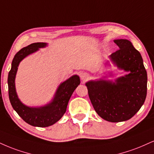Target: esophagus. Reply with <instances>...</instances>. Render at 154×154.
Instances as JSON below:
<instances>
[{
  "label": "esophagus",
  "mask_w": 154,
  "mask_h": 154,
  "mask_svg": "<svg viewBox=\"0 0 154 154\" xmlns=\"http://www.w3.org/2000/svg\"><path fill=\"white\" fill-rule=\"evenodd\" d=\"M80 78L82 80V82H85L89 78V75L88 73H85V72L80 74Z\"/></svg>",
  "instance_id": "esophagus-1"
}]
</instances>
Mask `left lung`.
Returning a JSON list of instances; mask_svg holds the SVG:
<instances>
[{"label":"left lung","instance_id":"left-lung-1","mask_svg":"<svg viewBox=\"0 0 154 154\" xmlns=\"http://www.w3.org/2000/svg\"><path fill=\"white\" fill-rule=\"evenodd\" d=\"M114 42L120 49L110 55L111 61L128 74L114 82L100 79L85 85L98 116L118 123L131 119L143 105L147 94V72L141 55L130 41L117 39Z\"/></svg>","mask_w":154,"mask_h":154}]
</instances>
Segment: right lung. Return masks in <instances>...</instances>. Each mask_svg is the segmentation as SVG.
I'll return each instance as SVG.
<instances>
[{
  "label": "right lung",
  "instance_id": "add662e5",
  "mask_svg": "<svg viewBox=\"0 0 154 154\" xmlns=\"http://www.w3.org/2000/svg\"><path fill=\"white\" fill-rule=\"evenodd\" d=\"M47 44L37 42L23 47L18 51L12 61L11 69L8 73V95L11 104L18 116L26 123L36 127H48L57 123L65 113L71 96L80 83L77 75H73L59 86L54 97L49 104L39 107H30L23 105L18 99L15 87V78L18 64L28 55L38 51Z\"/></svg>",
  "mask_w": 154,
  "mask_h": 154
}]
</instances>
